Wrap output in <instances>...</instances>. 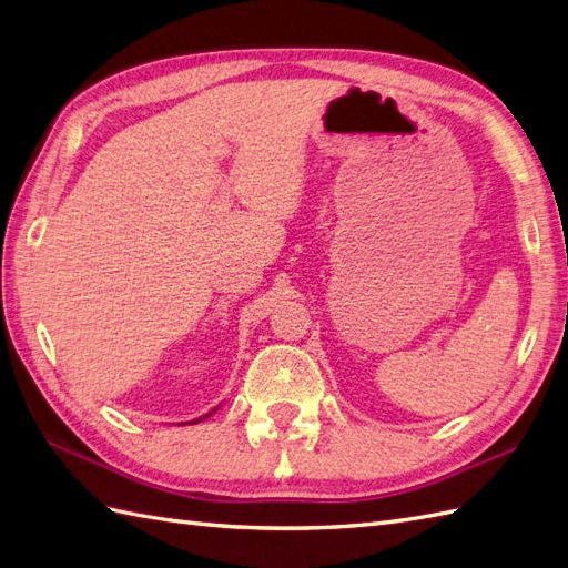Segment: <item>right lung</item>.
<instances>
[{"instance_id": "right-lung-1", "label": "right lung", "mask_w": 568, "mask_h": 568, "mask_svg": "<svg viewBox=\"0 0 568 568\" xmlns=\"http://www.w3.org/2000/svg\"><path fill=\"white\" fill-rule=\"evenodd\" d=\"M194 423H199V419H194Z\"/></svg>"}]
</instances>
